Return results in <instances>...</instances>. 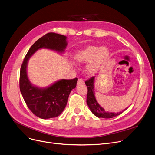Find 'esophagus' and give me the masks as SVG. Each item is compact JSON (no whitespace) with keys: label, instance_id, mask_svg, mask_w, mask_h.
<instances>
[{"label":"esophagus","instance_id":"obj_1","mask_svg":"<svg viewBox=\"0 0 155 155\" xmlns=\"http://www.w3.org/2000/svg\"><path fill=\"white\" fill-rule=\"evenodd\" d=\"M83 84H84V80L82 79H81V78L78 79V82H77V85H83Z\"/></svg>","mask_w":155,"mask_h":155}]
</instances>
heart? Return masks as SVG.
<instances>
[{
  "instance_id": "b5f03b06",
  "label": "heart",
  "mask_w": 155,
  "mask_h": 155,
  "mask_svg": "<svg viewBox=\"0 0 155 155\" xmlns=\"http://www.w3.org/2000/svg\"><path fill=\"white\" fill-rule=\"evenodd\" d=\"M109 56V51L105 47L91 45L78 51L75 56L76 63L80 64L91 61L87 71L91 75L96 73L105 63Z\"/></svg>"
}]
</instances>
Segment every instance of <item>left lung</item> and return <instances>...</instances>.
Wrapping results in <instances>:
<instances>
[{"mask_svg":"<svg viewBox=\"0 0 155 155\" xmlns=\"http://www.w3.org/2000/svg\"><path fill=\"white\" fill-rule=\"evenodd\" d=\"M94 79H95V77H92L85 81V85L87 87V89H88L87 96V104L89 107L91 112L97 117L104 118H111L120 115L122 112H119L117 113L106 112L104 109L98 104L95 97V92H94ZM125 110H127V108L124 110V111Z\"/></svg>","mask_w":155,"mask_h":155,"instance_id":"obj_1","label":"left lung"}]
</instances>
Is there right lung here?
I'll list each match as a JSON object with an SVG mask.
<instances>
[{
    "mask_svg": "<svg viewBox=\"0 0 155 155\" xmlns=\"http://www.w3.org/2000/svg\"><path fill=\"white\" fill-rule=\"evenodd\" d=\"M66 37L48 33L33 44L25 57L19 75V89L30 110L42 119L58 117L64 110L72 89L77 86L78 78L62 79L45 88L31 84L27 75L28 59L40 49H48L63 52L67 45Z\"/></svg>",
    "mask_w": 155,
    "mask_h": 155,
    "instance_id": "right-lung-1",
    "label": "right lung"
}]
</instances>
